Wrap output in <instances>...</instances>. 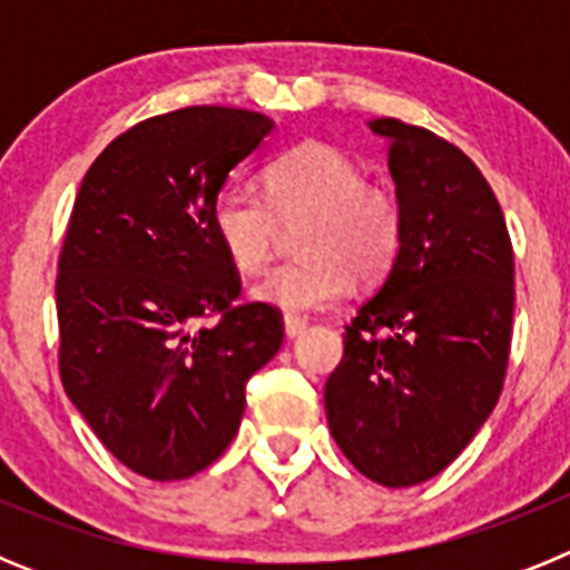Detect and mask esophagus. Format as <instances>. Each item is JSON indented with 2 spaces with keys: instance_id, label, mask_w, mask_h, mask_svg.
Returning <instances> with one entry per match:
<instances>
[{
  "instance_id": "esophagus-1",
  "label": "esophagus",
  "mask_w": 570,
  "mask_h": 570,
  "mask_svg": "<svg viewBox=\"0 0 570 570\" xmlns=\"http://www.w3.org/2000/svg\"><path fill=\"white\" fill-rule=\"evenodd\" d=\"M308 328V320H302V316H285V336H291V340H294V336H299L302 331Z\"/></svg>"
}]
</instances>
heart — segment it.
<instances>
[{
	"label": "heart",
	"mask_w": 570,
	"mask_h": 570,
	"mask_svg": "<svg viewBox=\"0 0 570 570\" xmlns=\"http://www.w3.org/2000/svg\"><path fill=\"white\" fill-rule=\"evenodd\" d=\"M296 232L299 259L256 285L254 296L285 314L325 311L394 268L405 236L400 196L371 183L354 156L328 142H305L265 168L262 194L228 185L210 208L219 248L239 274L259 276Z\"/></svg>",
	"instance_id": "1"
}]
</instances>
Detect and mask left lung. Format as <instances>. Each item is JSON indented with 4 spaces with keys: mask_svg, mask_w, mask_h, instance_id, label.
Wrapping results in <instances>:
<instances>
[{
    "mask_svg": "<svg viewBox=\"0 0 570 570\" xmlns=\"http://www.w3.org/2000/svg\"><path fill=\"white\" fill-rule=\"evenodd\" d=\"M405 214L394 268L345 325L325 382L342 454L367 480L407 488L465 451L508 371L513 248L480 168L442 136L376 119Z\"/></svg>",
    "mask_w": 570,
    "mask_h": 570,
    "instance_id": "obj_1",
    "label": "left lung"
}]
</instances>
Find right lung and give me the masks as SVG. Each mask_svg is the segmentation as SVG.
<instances>
[{
	"instance_id": "add662e5",
	"label": "right lung",
	"mask_w": 570,
	"mask_h": 570,
	"mask_svg": "<svg viewBox=\"0 0 570 570\" xmlns=\"http://www.w3.org/2000/svg\"><path fill=\"white\" fill-rule=\"evenodd\" d=\"M271 128L256 110H168L116 136L79 185L59 254V376L99 442L148 480L223 456L245 385L282 345L274 305L236 302L239 271L210 228L225 176Z\"/></svg>"
}]
</instances>
